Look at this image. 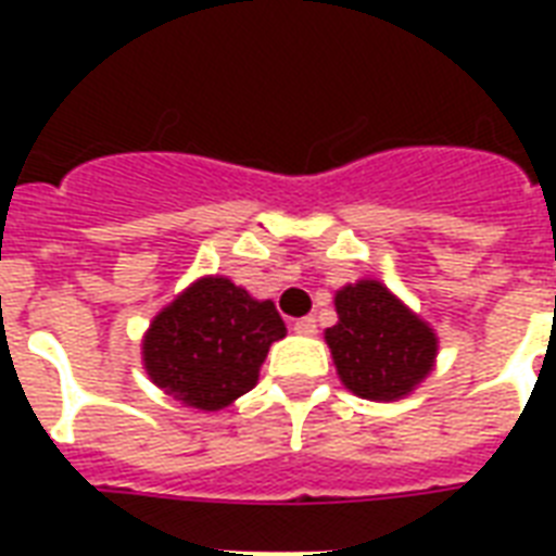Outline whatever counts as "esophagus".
<instances>
[{
  "label": "esophagus",
  "mask_w": 556,
  "mask_h": 556,
  "mask_svg": "<svg viewBox=\"0 0 556 556\" xmlns=\"http://www.w3.org/2000/svg\"><path fill=\"white\" fill-rule=\"evenodd\" d=\"M294 331L296 334H303V338H312V334H317V320H314V317H300V320L294 323Z\"/></svg>",
  "instance_id": "obj_1"
}]
</instances>
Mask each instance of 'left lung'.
I'll use <instances>...</instances> for the list:
<instances>
[{
  "instance_id": "8db88e82",
  "label": "left lung",
  "mask_w": 556,
  "mask_h": 556,
  "mask_svg": "<svg viewBox=\"0 0 556 556\" xmlns=\"http://www.w3.org/2000/svg\"><path fill=\"white\" fill-rule=\"evenodd\" d=\"M338 323L326 343L338 378L366 401H401L435 369L439 334L380 279L364 277L334 294Z\"/></svg>"
}]
</instances>
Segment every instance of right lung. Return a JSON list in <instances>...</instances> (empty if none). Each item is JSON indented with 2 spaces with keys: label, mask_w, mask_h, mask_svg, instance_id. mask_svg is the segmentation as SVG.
Here are the masks:
<instances>
[{
  "label": "right lung",
  "mask_w": 556,
  "mask_h": 556,
  "mask_svg": "<svg viewBox=\"0 0 556 556\" xmlns=\"http://www.w3.org/2000/svg\"><path fill=\"white\" fill-rule=\"evenodd\" d=\"M282 338L286 323L270 300L207 274L152 317L141 361L164 395L218 413L256 387L270 343Z\"/></svg>",
  "instance_id": "right-lung-1"
}]
</instances>
